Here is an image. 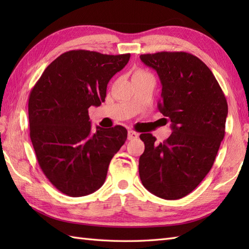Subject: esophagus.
<instances>
[{"label": "esophagus", "mask_w": 249, "mask_h": 249, "mask_svg": "<svg viewBox=\"0 0 249 249\" xmlns=\"http://www.w3.org/2000/svg\"><path fill=\"white\" fill-rule=\"evenodd\" d=\"M139 137V134L136 133V131L134 130H129L128 131V135H127V138L128 140H134V139H137Z\"/></svg>", "instance_id": "1"}]
</instances>
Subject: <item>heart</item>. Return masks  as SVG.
Returning <instances> with one entry per match:
<instances>
[{"mask_svg":"<svg viewBox=\"0 0 249 249\" xmlns=\"http://www.w3.org/2000/svg\"><path fill=\"white\" fill-rule=\"evenodd\" d=\"M143 73H147V72H145L144 71H142V70H137V71L134 72V76H133V77L138 76V75H143Z\"/></svg>","mask_w":249,"mask_h":249,"instance_id":"b5f03b06","label":"heart"}]
</instances>
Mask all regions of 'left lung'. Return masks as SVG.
<instances>
[{"mask_svg":"<svg viewBox=\"0 0 249 249\" xmlns=\"http://www.w3.org/2000/svg\"><path fill=\"white\" fill-rule=\"evenodd\" d=\"M140 59L158 73L162 88L157 107L172 128L160 143L152 134L140 135V179L157 197L181 199L213 166L225 137L228 104L213 72L197 56L162 51Z\"/></svg>","mask_w":249,"mask_h":249,"instance_id":"1","label":"left lung"}]
</instances>
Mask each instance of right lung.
Segmentation results:
<instances>
[{"mask_svg":"<svg viewBox=\"0 0 249 249\" xmlns=\"http://www.w3.org/2000/svg\"><path fill=\"white\" fill-rule=\"evenodd\" d=\"M130 54L88 50L61 54L46 68L29 97L30 137L46 178L61 193L82 197L96 192L109 163L125 143L123 126L92 129L91 106L105 102L107 84Z\"/></svg>","mask_w":249,"mask_h":249,"instance_id":"right-lung-1","label":"right lung"}]
</instances>
